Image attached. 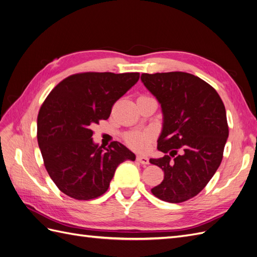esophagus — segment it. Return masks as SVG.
Returning <instances> with one entry per match:
<instances>
[{
    "instance_id": "obj_1",
    "label": "esophagus",
    "mask_w": 257,
    "mask_h": 257,
    "mask_svg": "<svg viewBox=\"0 0 257 257\" xmlns=\"http://www.w3.org/2000/svg\"><path fill=\"white\" fill-rule=\"evenodd\" d=\"M137 161L141 163L142 165H148V164H149V159H148L147 157H145V155H138Z\"/></svg>"
}]
</instances>
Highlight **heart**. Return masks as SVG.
<instances>
[{
	"instance_id": "heart-1",
	"label": "heart",
	"mask_w": 257,
	"mask_h": 257,
	"mask_svg": "<svg viewBox=\"0 0 257 257\" xmlns=\"http://www.w3.org/2000/svg\"><path fill=\"white\" fill-rule=\"evenodd\" d=\"M152 135L150 133H143V132H136L126 136V143L130 147L136 150H145L150 144Z\"/></svg>"
}]
</instances>
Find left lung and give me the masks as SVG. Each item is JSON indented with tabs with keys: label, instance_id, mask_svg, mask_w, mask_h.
Masks as SVG:
<instances>
[{
	"label": "left lung",
	"instance_id": "obj_1",
	"mask_svg": "<svg viewBox=\"0 0 257 257\" xmlns=\"http://www.w3.org/2000/svg\"><path fill=\"white\" fill-rule=\"evenodd\" d=\"M141 79L161 105L158 149L169 153L150 159L164 172L151 192L167 203H182L196 196L221 164L228 138L224 104L211 85L189 73L142 74Z\"/></svg>",
	"mask_w": 257,
	"mask_h": 257
}]
</instances>
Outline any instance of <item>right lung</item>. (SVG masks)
I'll use <instances>...</instances> for the list:
<instances>
[{
  "instance_id": "obj_1",
  "label": "right lung",
  "mask_w": 257,
  "mask_h": 257,
  "mask_svg": "<svg viewBox=\"0 0 257 257\" xmlns=\"http://www.w3.org/2000/svg\"><path fill=\"white\" fill-rule=\"evenodd\" d=\"M139 73H81L62 80L37 116V142L46 169L61 192L89 200L108 190L116 167L135 154L113 142H93L92 125L109 118L112 105L133 87Z\"/></svg>"
}]
</instances>
